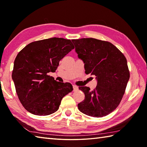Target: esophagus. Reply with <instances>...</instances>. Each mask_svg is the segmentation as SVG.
Segmentation results:
<instances>
[{
	"instance_id": "esophagus-1",
	"label": "esophagus",
	"mask_w": 147,
	"mask_h": 147,
	"mask_svg": "<svg viewBox=\"0 0 147 147\" xmlns=\"http://www.w3.org/2000/svg\"><path fill=\"white\" fill-rule=\"evenodd\" d=\"M73 90L74 91H77V90H78V86H76V85H73Z\"/></svg>"
}]
</instances>
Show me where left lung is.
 Returning a JSON list of instances; mask_svg holds the SVG:
<instances>
[{
  "mask_svg": "<svg viewBox=\"0 0 147 147\" xmlns=\"http://www.w3.org/2000/svg\"><path fill=\"white\" fill-rule=\"evenodd\" d=\"M71 41L85 64V73L95 75L97 80L93 90L79 86L85 97L78 104V109L89 116H105L117 107L125 92L130 76L125 56L109 42L92 38Z\"/></svg>",
  "mask_w": 147,
  "mask_h": 147,
  "instance_id": "8db88e82",
  "label": "left lung"
}]
</instances>
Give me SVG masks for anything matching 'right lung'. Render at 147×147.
<instances>
[{
  "instance_id": "right-lung-1",
  "label": "right lung",
  "mask_w": 147,
  "mask_h": 147,
  "mask_svg": "<svg viewBox=\"0 0 147 147\" xmlns=\"http://www.w3.org/2000/svg\"><path fill=\"white\" fill-rule=\"evenodd\" d=\"M74 48L70 40L54 37L30 43L18 53L12 78L26 111L47 115L58 110L61 100L72 92L73 86L56 82L48 73L55 72L59 61Z\"/></svg>"
}]
</instances>
